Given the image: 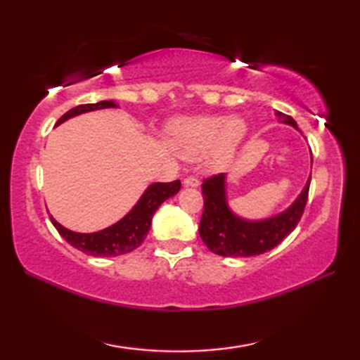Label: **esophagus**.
<instances>
[{
    "label": "esophagus",
    "instance_id": "1",
    "mask_svg": "<svg viewBox=\"0 0 360 360\" xmlns=\"http://www.w3.org/2000/svg\"><path fill=\"white\" fill-rule=\"evenodd\" d=\"M182 184L186 187H198L200 186V179L195 178V176H188L184 181H182Z\"/></svg>",
    "mask_w": 360,
    "mask_h": 360
}]
</instances>
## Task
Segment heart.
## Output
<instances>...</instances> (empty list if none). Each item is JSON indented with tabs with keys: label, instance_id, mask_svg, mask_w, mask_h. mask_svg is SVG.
Returning a JSON list of instances; mask_svg holds the SVG:
<instances>
[{
	"label": "heart",
	"instance_id": "obj_1",
	"mask_svg": "<svg viewBox=\"0 0 360 360\" xmlns=\"http://www.w3.org/2000/svg\"><path fill=\"white\" fill-rule=\"evenodd\" d=\"M246 133V122L238 115L181 117L167 127L169 144L188 160L205 155V168L210 172H221L233 162Z\"/></svg>",
	"mask_w": 360,
	"mask_h": 360
}]
</instances>
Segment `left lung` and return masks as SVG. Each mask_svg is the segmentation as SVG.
<instances>
[{"instance_id":"obj_1","label":"left lung","mask_w":360,"mask_h":360,"mask_svg":"<svg viewBox=\"0 0 360 360\" xmlns=\"http://www.w3.org/2000/svg\"><path fill=\"white\" fill-rule=\"evenodd\" d=\"M275 115L281 124L298 130L297 122L289 115L279 111H275ZM309 182L311 174L303 191L284 211L264 219H246L230 208L227 174L205 179L202 186L205 210L200 221V236L211 252L222 257H251L271 251L294 231L300 221L308 200Z\"/></svg>"}]
</instances>
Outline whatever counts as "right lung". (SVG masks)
Instances as JSON below:
<instances>
[{
	"label": "right lung",
	"mask_w": 360,
	"mask_h": 360,
	"mask_svg": "<svg viewBox=\"0 0 360 360\" xmlns=\"http://www.w3.org/2000/svg\"><path fill=\"white\" fill-rule=\"evenodd\" d=\"M108 108H119L115 105L114 100H105L98 103H90V105H79L76 108L70 109L68 112L63 114L58 119L57 125L63 124L68 119L76 117L79 114L98 111V109H108ZM56 125V127H57ZM181 188V181L173 182H152V184L146 188L144 193L139 197L136 205L127 212V214L109 227L92 231V233H79V231H72L70 229L63 227L58 224L56 219L51 216V221L53 227L58 230V233L70 243L72 248L79 249L89 255H95V257H115V255H122L127 252H131L133 249L141 246L146 236L149 233L152 216L155 214L165 200L169 197H174Z\"/></svg>",
	"instance_id": "right-lung-1"
}]
</instances>
